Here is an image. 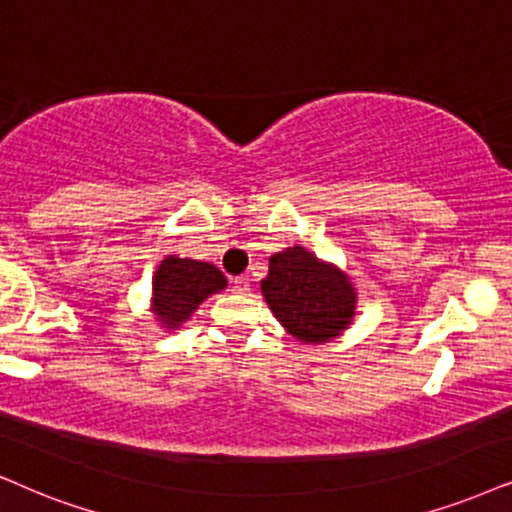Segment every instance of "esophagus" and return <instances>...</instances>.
Segmentation results:
<instances>
[{
  "label": "esophagus",
  "instance_id": "esophagus-1",
  "mask_svg": "<svg viewBox=\"0 0 512 512\" xmlns=\"http://www.w3.org/2000/svg\"><path fill=\"white\" fill-rule=\"evenodd\" d=\"M231 288H234V293H241L245 295L250 290V278L248 276H238L231 281Z\"/></svg>",
  "mask_w": 512,
  "mask_h": 512
}]
</instances>
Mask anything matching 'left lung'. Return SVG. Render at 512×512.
<instances>
[{
	"label": "left lung",
	"instance_id": "8db88e82",
	"mask_svg": "<svg viewBox=\"0 0 512 512\" xmlns=\"http://www.w3.org/2000/svg\"><path fill=\"white\" fill-rule=\"evenodd\" d=\"M262 295L286 331L302 342L340 335L357 307L349 278L297 245L271 257Z\"/></svg>",
	"mask_w": 512,
	"mask_h": 512
}]
</instances>
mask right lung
Segmentation results:
<instances>
[{"instance_id": "1", "label": "right lung", "mask_w": 512, "mask_h": 512, "mask_svg": "<svg viewBox=\"0 0 512 512\" xmlns=\"http://www.w3.org/2000/svg\"><path fill=\"white\" fill-rule=\"evenodd\" d=\"M226 286V278L215 264L198 260L165 257L153 278V312L170 328H179L196 312L198 304L219 293Z\"/></svg>"}]
</instances>
